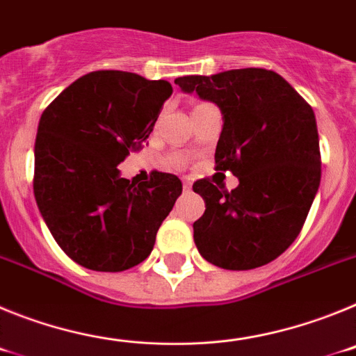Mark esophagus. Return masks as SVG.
Here are the masks:
<instances>
[{"label": "esophagus", "instance_id": "34e87169", "mask_svg": "<svg viewBox=\"0 0 356 356\" xmlns=\"http://www.w3.org/2000/svg\"><path fill=\"white\" fill-rule=\"evenodd\" d=\"M191 188H193V184H191L188 180H184V191H187V193H188Z\"/></svg>", "mask_w": 356, "mask_h": 356}]
</instances>
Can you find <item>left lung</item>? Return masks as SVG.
<instances>
[{
  "mask_svg": "<svg viewBox=\"0 0 356 356\" xmlns=\"http://www.w3.org/2000/svg\"><path fill=\"white\" fill-rule=\"evenodd\" d=\"M175 83L221 110L216 169L238 178L232 193H222L210 180L193 185L205 200V213L193 225L197 251L229 271L273 262L300 235L319 188V135L312 106L267 69L193 74Z\"/></svg>",
  "mask_w": 356,
  "mask_h": 356,
  "instance_id": "8db88e82",
  "label": "left lung"
}]
</instances>
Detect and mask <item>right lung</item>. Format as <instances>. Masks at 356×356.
Here are the masks:
<instances>
[{
	"label": "right lung",
	"mask_w": 356,
	"mask_h": 356,
	"mask_svg": "<svg viewBox=\"0 0 356 356\" xmlns=\"http://www.w3.org/2000/svg\"><path fill=\"white\" fill-rule=\"evenodd\" d=\"M165 80L96 71L72 81L40 115L33 194L56 244L80 266L119 273L147 259L181 181L153 172L135 185L119 163L153 131Z\"/></svg>",
	"instance_id": "right-lung-1"
}]
</instances>
